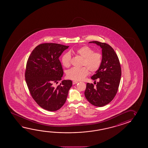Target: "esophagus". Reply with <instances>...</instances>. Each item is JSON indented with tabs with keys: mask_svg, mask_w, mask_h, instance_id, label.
I'll return each mask as SVG.
<instances>
[{
	"mask_svg": "<svg viewBox=\"0 0 148 148\" xmlns=\"http://www.w3.org/2000/svg\"><path fill=\"white\" fill-rule=\"evenodd\" d=\"M77 83H78V82L77 81H73V84H77Z\"/></svg>",
	"mask_w": 148,
	"mask_h": 148,
	"instance_id": "34e87169",
	"label": "esophagus"
}]
</instances>
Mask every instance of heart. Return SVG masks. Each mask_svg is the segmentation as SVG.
Segmentation results:
<instances>
[{"instance_id": "heart-1", "label": "heart", "mask_w": 148, "mask_h": 148, "mask_svg": "<svg viewBox=\"0 0 148 148\" xmlns=\"http://www.w3.org/2000/svg\"><path fill=\"white\" fill-rule=\"evenodd\" d=\"M76 55L82 58V66L80 68H73L67 73L68 78L73 80H81L88 75V71L92 73L96 72L100 68L103 62V55L98 52H94L89 47L84 45L73 51ZM61 62L65 67L70 66L71 55L69 53H65L61 58ZM89 70L88 71V70Z\"/></svg>"}]
</instances>
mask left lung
<instances>
[{"instance_id": "1", "label": "left lung", "mask_w": 148, "mask_h": 148, "mask_svg": "<svg viewBox=\"0 0 148 148\" xmlns=\"http://www.w3.org/2000/svg\"><path fill=\"white\" fill-rule=\"evenodd\" d=\"M96 43L102 49L103 62L99 69L91 77L97 83H88L84 95L92 105L103 107L111 102L116 95L120 82L121 68L118 55L110 45L97 41Z\"/></svg>"}]
</instances>
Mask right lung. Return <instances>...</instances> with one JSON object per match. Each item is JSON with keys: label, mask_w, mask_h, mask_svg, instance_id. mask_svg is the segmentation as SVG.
<instances>
[{"label": "right lung", "mask_w": 148, "mask_h": 148, "mask_svg": "<svg viewBox=\"0 0 148 148\" xmlns=\"http://www.w3.org/2000/svg\"><path fill=\"white\" fill-rule=\"evenodd\" d=\"M69 46L55 43L38 45L28 58L25 72L26 82L34 100L41 108L49 111L60 109L67 97L73 83L63 80L54 86L63 77L62 66L59 60Z\"/></svg>", "instance_id": "1"}]
</instances>
